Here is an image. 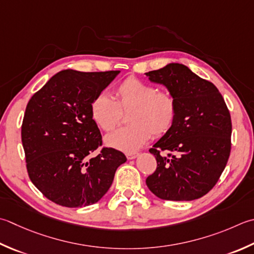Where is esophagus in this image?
<instances>
[{
  "label": "esophagus",
  "instance_id": "obj_1",
  "mask_svg": "<svg viewBox=\"0 0 254 254\" xmlns=\"http://www.w3.org/2000/svg\"><path fill=\"white\" fill-rule=\"evenodd\" d=\"M138 156V153L136 152H133V153H127V160H134V158H136Z\"/></svg>",
  "mask_w": 254,
  "mask_h": 254
}]
</instances>
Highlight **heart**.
Segmentation results:
<instances>
[{
	"mask_svg": "<svg viewBox=\"0 0 254 254\" xmlns=\"http://www.w3.org/2000/svg\"><path fill=\"white\" fill-rule=\"evenodd\" d=\"M116 101L106 92L92 99L90 114L93 122L106 132L112 131L121 121L122 111L131 110L127 122L106 137L109 146L124 152L142 147L151 137L163 136L171 130L176 119L177 103L170 92L157 89L135 77H128L118 84Z\"/></svg>",
	"mask_w": 254,
	"mask_h": 254,
	"instance_id": "obj_1",
	"label": "heart"
}]
</instances>
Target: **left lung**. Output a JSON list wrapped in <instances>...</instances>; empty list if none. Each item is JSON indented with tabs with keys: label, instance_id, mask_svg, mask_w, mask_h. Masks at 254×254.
I'll use <instances>...</instances> for the list:
<instances>
[{
	"label": "left lung",
	"instance_id": "1",
	"mask_svg": "<svg viewBox=\"0 0 254 254\" xmlns=\"http://www.w3.org/2000/svg\"><path fill=\"white\" fill-rule=\"evenodd\" d=\"M145 74L165 86L177 103L171 130L150 150L157 167L146 185L164 200L198 199L216 185L229 158V110L215 84L185 64L172 63ZM162 150L169 154L161 156Z\"/></svg>",
	"mask_w": 254,
	"mask_h": 254
}]
</instances>
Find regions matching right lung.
<instances>
[{"instance_id":"add662e5","label":"right lung","mask_w":254,"mask_h":254,"mask_svg":"<svg viewBox=\"0 0 254 254\" xmlns=\"http://www.w3.org/2000/svg\"><path fill=\"white\" fill-rule=\"evenodd\" d=\"M120 70H63L28 101L22 124V143L32 183L55 203L84 207L106 195L114 174L127 162L124 154L103 147L100 130L90 114L92 99Z\"/></svg>"}]
</instances>
